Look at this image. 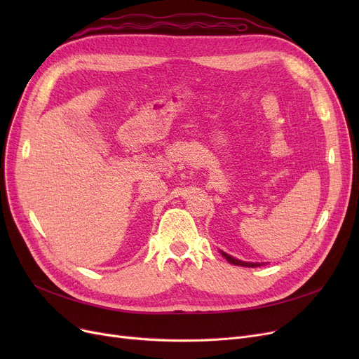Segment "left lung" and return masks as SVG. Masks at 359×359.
<instances>
[{
    "label": "left lung",
    "instance_id": "8db88e82",
    "mask_svg": "<svg viewBox=\"0 0 359 359\" xmlns=\"http://www.w3.org/2000/svg\"><path fill=\"white\" fill-rule=\"evenodd\" d=\"M222 253V256L227 259L230 263H233V265H237V266H248V268H255V266H260V263H249V262H241V260H238V259H234V257H231L230 255H227V253H224V252H221Z\"/></svg>",
    "mask_w": 359,
    "mask_h": 359
}]
</instances>
